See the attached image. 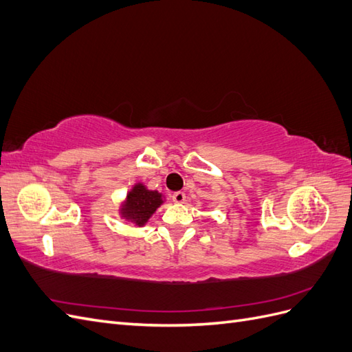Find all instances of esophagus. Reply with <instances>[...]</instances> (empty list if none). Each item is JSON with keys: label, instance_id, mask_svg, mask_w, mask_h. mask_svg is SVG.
<instances>
[{"label": "esophagus", "instance_id": "esophagus-1", "mask_svg": "<svg viewBox=\"0 0 352 352\" xmlns=\"http://www.w3.org/2000/svg\"><path fill=\"white\" fill-rule=\"evenodd\" d=\"M172 199L175 202H177V204H182V202H185V199H186V195H185V192H182V190H177V192H175L172 195Z\"/></svg>", "mask_w": 352, "mask_h": 352}]
</instances>
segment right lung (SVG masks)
<instances>
[{
    "instance_id": "obj_1",
    "label": "right lung",
    "mask_w": 352,
    "mask_h": 352,
    "mask_svg": "<svg viewBox=\"0 0 352 352\" xmlns=\"http://www.w3.org/2000/svg\"><path fill=\"white\" fill-rule=\"evenodd\" d=\"M162 202V195L157 190H148L144 185L140 184L135 185L129 195H127L122 212L124 217L136 223L138 226H142Z\"/></svg>"
}]
</instances>
